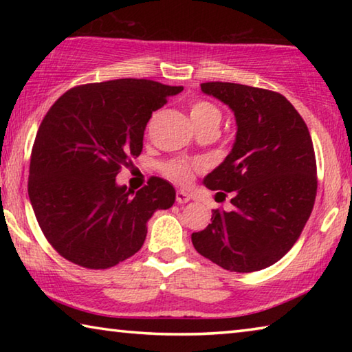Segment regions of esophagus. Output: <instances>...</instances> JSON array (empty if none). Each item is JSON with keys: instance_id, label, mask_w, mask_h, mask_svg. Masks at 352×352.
<instances>
[{"instance_id": "obj_1", "label": "esophagus", "mask_w": 352, "mask_h": 352, "mask_svg": "<svg viewBox=\"0 0 352 352\" xmlns=\"http://www.w3.org/2000/svg\"><path fill=\"white\" fill-rule=\"evenodd\" d=\"M175 200H177V204H180V205L188 204V201L190 200V195L188 192H184V190H177Z\"/></svg>"}]
</instances>
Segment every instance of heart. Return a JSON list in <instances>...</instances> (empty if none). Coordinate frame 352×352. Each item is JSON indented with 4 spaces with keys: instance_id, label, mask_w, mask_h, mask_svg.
I'll return each instance as SVG.
<instances>
[{
    "instance_id": "heart-1",
    "label": "heart",
    "mask_w": 352,
    "mask_h": 352,
    "mask_svg": "<svg viewBox=\"0 0 352 352\" xmlns=\"http://www.w3.org/2000/svg\"><path fill=\"white\" fill-rule=\"evenodd\" d=\"M189 115L190 121H192L195 129L205 127V126H212L219 129V124L222 121V115H220V110L216 105L208 102V100H194L189 107ZM199 169L197 164L183 162V160H170L164 164V175L169 178V180L175 182L178 184H188L195 174V170Z\"/></svg>"
}]
</instances>
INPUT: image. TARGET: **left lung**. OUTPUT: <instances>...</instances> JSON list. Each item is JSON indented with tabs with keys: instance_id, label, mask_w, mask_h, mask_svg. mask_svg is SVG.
<instances>
[{
	"instance_id": "left-lung-1",
	"label": "left lung",
	"mask_w": 352,
	"mask_h": 352,
	"mask_svg": "<svg viewBox=\"0 0 352 352\" xmlns=\"http://www.w3.org/2000/svg\"><path fill=\"white\" fill-rule=\"evenodd\" d=\"M200 87L236 116L234 146L205 178L208 189L233 192V210H212L211 223L190 239L225 270L267 269L294 247L311 217L318 183L311 133L276 91L231 82Z\"/></svg>"
}]
</instances>
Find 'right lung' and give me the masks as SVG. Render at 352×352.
<instances>
[{
    "label": "right lung",
    "instance_id": "obj_1",
    "mask_svg": "<svg viewBox=\"0 0 352 352\" xmlns=\"http://www.w3.org/2000/svg\"><path fill=\"white\" fill-rule=\"evenodd\" d=\"M183 90L147 79L77 85L58 98L35 136L28 192L47 242L65 259L102 270L133 256L147 220L175 201V189L151 177L136 194L118 186L122 166L142 151L152 111Z\"/></svg>",
    "mask_w": 352,
    "mask_h": 352
}]
</instances>
